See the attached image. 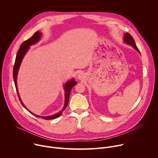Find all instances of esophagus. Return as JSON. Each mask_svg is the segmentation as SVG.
Returning a JSON list of instances; mask_svg holds the SVG:
<instances>
[{"label": "esophagus", "instance_id": "1", "mask_svg": "<svg viewBox=\"0 0 158 158\" xmlns=\"http://www.w3.org/2000/svg\"><path fill=\"white\" fill-rule=\"evenodd\" d=\"M82 77H83V74H79V76H78V77H77V78L79 79V80H81L82 79Z\"/></svg>", "mask_w": 158, "mask_h": 158}]
</instances>
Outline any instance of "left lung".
Instances as JSON below:
<instances>
[{
  "label": "left lung",
  "mask_w": 158,
  "mask_h": 158,
  "mask_svg": "<svg viewBox=\"0 0 158 158\" xmlns=\"http://www.w3.org/2000/svg\"><path fill=\"white\" fill-rule=\"evenodd\" d=\"M123 42L125 43V44L132 46L136 51H137L139 53H140L138 49V48L137 47L135 41L134 40V38H132V36L129 34V33H125L124 34V36H123Z\"/></svg>",
  "instance_id": "obj_1"
}]
</instances>
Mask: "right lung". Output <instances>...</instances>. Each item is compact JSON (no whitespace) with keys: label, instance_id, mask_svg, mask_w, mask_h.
<instances>
[{"label":"right lung","instance_id":"obj_1","mask_svg":"<svg viewBox=\"0 0 158 158\" xmlns=\"http://www.w3.org/2000/svg\"><path fill=\"white\" fill-rule=\"evenodd\" d=\"M41 36H42V33L40 32V31H37L30 38L24 41L21 44V45L20 46V48L19 49V50L18 51V53H17V55H16V60H15V64H14V68H13V79H14V84H15V86H16V91H17V93H18L19 99V101L21 102V103L23 106V107L24 108H26L30 113L33 114V115L36 116V117H41L43 119H45V120H52V119H54V118H56L57 117H60L62 114V112L66 108V107L67 106V104H68V102H69L70 91H71L72 88H73L75 85L77 84V82L74 80V79L73 78L72 79L67 81L64 85V89L65 91V103H64V106L63 108L62 109V110H60L58 113H56L53 114V115L46 116V117H41V116L37 115V114H35V113H33L29 110H27V108H26V107L25 106V105L23 103L22 100L20 98V95H19V92H18V84H17V79H18V71H19L20 65L21 64V62L23 61L24 56H25L26 53L28 52V50H29L30 47L36 44H37V43L40 40Z\"/></svg>","mask_w":158,"mask_h":158}]
</instances>
